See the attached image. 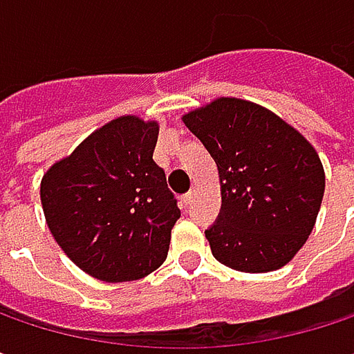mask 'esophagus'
Listing matches in <instances>:
<instances>
[{
    "label": "esophagus",
    "instance_id": "esophagus-1",
    "mask_svg": "<svg viewBox=\"0 0 354 354\" xmlns=\"http://www.w3.org/2000/svg\"><path fill=\"white\" fill-rule=\"evenodd\" d=\"M194 194H196V190H194V188H192V190H190V192H186V194H184V196H182V203H184V205H190V203H192V201H194Z\"/></svg>",
    "mask_w": 354,
    "mask_h": 354
}]
</instances>
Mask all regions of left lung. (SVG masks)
I'll list each match as a JSON object with an SVG mask.
<instances>
[{
	"label": "left lung",
	"mask_w": 354,
	"mask_h": 354,
	"mask_svg": "<svg viewBox=\"0 0 354 354\" xmlns=\"http://www.w3.org/2000/svg\"><path fill=\"white\" fill-rule=\"evenodd\" d=\"M217 164L221 211L205 230L213 256L242 272L285 266L310 238L326 176L312 143L281 116L217 98L182 116Z\"/></svg>",
	"instance_id": "obj_1"
}]
</instances>
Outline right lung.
<instances>
[{
	"instance_id": "right-lung-1",
	"label": "right lung",
	"mask_w": 354,
	"mask_h": 354,
	"mask_svg": "<svg viewBox=\"0 0 354 354\" xmlns=\"http://www.w3.org/2000/svg\"><path fill=\"white\" fill-rule=\"evenodd\" d=\"M158 133L156 120L118 116L42 176L40 203L55 242L94 279L137 281L168 256L180 209L153 162Z\"/></svg>"
}]
</instances>
